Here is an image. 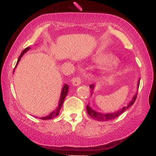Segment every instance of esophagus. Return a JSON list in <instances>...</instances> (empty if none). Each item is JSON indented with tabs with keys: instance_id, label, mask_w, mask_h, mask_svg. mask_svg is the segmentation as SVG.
Returning a JSON list of instances; mask_svg holds the SVG:
<instances>
[{
	"instance_id": "obj_1",
	"label": "esophagus",
	"mask_w": 156,
	"mask_h": 156,
	"mask_svg": "<svg viewBox=\"0 0 156 156\" xmlns=\"http://www.w3.org/2000/svg\"><path fill=\"white\" fill-rule=\"evenodd\" d=\"M73 85L75 86V87H78L79 86L80 83H81V79H80V77H75L72 80Z\"/></svg>"
}]
</instances>
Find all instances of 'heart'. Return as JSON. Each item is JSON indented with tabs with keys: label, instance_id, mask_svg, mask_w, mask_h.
Segmentation results:
<instances>
[{
	"label": "heart",
	"instance_id": "obj_1",
	"mask_svg": "<svg viewBox=\"0 0 156 156\" xmlns=\"http://www.w3.org/2000/svg\"><path fill=\"white\" fill-rule=\"evenodd\" d=\"M114 56L112 55H105L104 56L101 57V58H100L99 59V62H101V63H103V64H110L111 62H112L114 60Z\"/></svg>",
	"mask_w": 156,
	"mask_h": 156
}]
</instances>
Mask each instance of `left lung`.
Wrapping results in <instances>:
<instances>
[{
    "label": "left lung",
    "mask_w": 156,
    "mask_h": 156,
    "mask_svg": "<svg viewBox=\"0 0 156 156\" xmlns=\"http://www.w3.org/2000/svg\"><path fill=\"white\" fill-rule=\"evenodd\" d=\"M139 83H140V79H139V80H138L137 90H138V89H139ZM89 87H90L91 89H92V93H91V95H92L93 91H94V84H91V85L89 86ZM136 96H137V92L134 94L133 98H132L131 101L129 102V103H128L126 106L122 107V108L119 109V110H118V111H117V112H113V113H106V114H104V113H101V112H96V111H94V109L91 108V106L89 105V104L87 105V113H88V114L91 117L93 118L94 119H96V120H98V121H108V120H111V119H115V118H117L118 116H119L121 114H122V113L124 112L126 109H128L129 107H130L133 104L134 102H135V101H136Z\"/></svg>",
    "instance_id": "8db88e82"
}]
</instances>
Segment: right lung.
<instances>
[{"label": "right lung", "instance_id": "right-lung-1", "mask_svg": "<svg viewBox=\"0 0 156 156\" xmlns=\"http://www.w3.org/2000/svg\"><path fill=\"white\" fill-rule=\"evenodd\" d=\"M30 48H26V49H24V51H23L22 53H21L20 55L19 58H18V60H17V64H16V66H15V68H16V67H17V64H18L19 62H20V61L21 58H22L23 55H24L25 53H26V52L30 49ZM14 71H15V69H14ZM68 89H69V86H68L67 83L64 84L63 88H62V92H61V96H60L59 101H58V107H57L55 110L53 111V112H52L51 114H49V115L46 116V117H40L41 119H44H44H53V118L57 117V116L58 115V114H59L60 109H61V108H62V105H63L64 99H65L66 96H67V93H68Z\"/></svg>", "mask_w": 156, "mask_h": 156}]
</instances>
